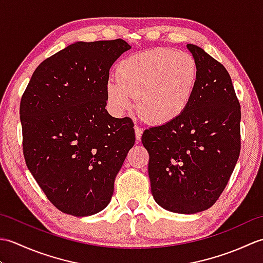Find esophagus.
Returning a JSON list of instances; mask_svg holds the SVG:
<instances>
[{"label": "esophagus", "instance_id": "esophagus-1", "mask_svg": "<svg viewBox=\"0 0 263 263\" xmlns=\"http://www.w3.org/2000/svg\"><path fill=\"white\" fill-rule=\"evenodd\" d=\"M135 130H136V138H137V141H140L141 140V136H142V132L143 130L141 127H139L138 125L135 126Z\"/></svg>", "mask_w": 263, "mask_h": 263}]
</instances>
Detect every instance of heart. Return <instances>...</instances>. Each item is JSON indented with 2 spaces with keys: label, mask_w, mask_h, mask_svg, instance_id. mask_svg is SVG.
I'll use <instances>...</instances> for the list:
<instances>
[{
  "label": "heart",
  "mask_w": 263,
  "mask_h": 263,
  "mask_svg": "<svg viewBox=\"0 0 263 263\" xmlns=\"http://www.w3.org/2000/svg\"><path fill=\"white\" fill-rule=\"evenodd\" d=\"M199 79L195 59L186 52L155 48L121 60L115 80L105 86L106 100L115 115H122L137 99L138 111L150 122L167 124L189 107Z\"/></svg>",
  "instance_id": "obj_1"
}]
</instances>
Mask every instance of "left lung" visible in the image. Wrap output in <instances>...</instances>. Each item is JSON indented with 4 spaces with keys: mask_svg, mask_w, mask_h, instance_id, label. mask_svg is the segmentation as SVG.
I'll use <instances>...</instances> for the list:
<instances>
[{
    "mask_svg": "<svg viewBox=\"0 0 263 263\" xmlns=\"http://www.w3.org/2000/svg\"><path fill=\"white\" fill-rule=\"evenodd\" d=\"M199 79L187 109L171 123L144 130L152 193L161 208L195 214L226 187L241 150V106L224 65L187 44Z\"/></svg>",
    "mask_w": 263,
    "mask_h": 263,
    "instance_id": "1",
    "label": "left lung"
}]
</instances>
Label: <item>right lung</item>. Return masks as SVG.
I'll list each match as a JSON object with an SVG mask.
<instances>
[{
    "mask_svg": "<svg viewBox=\"0 0 263 263\" xmlns=\"http://www.w3.org/2000/svg\"><path fill=\"white\" fill-rule=\"evenodd\" d=\"M131 46L77 42L37 66L22 95V148L28 170L64 214L105 209L136 141L133 122L106 109L109 69Z\"/></svg>",
    "mask_w": 263,
    "mask_h": 263,
    "instance_id": "1",
    "label": "right lung"
}]
</instances>
